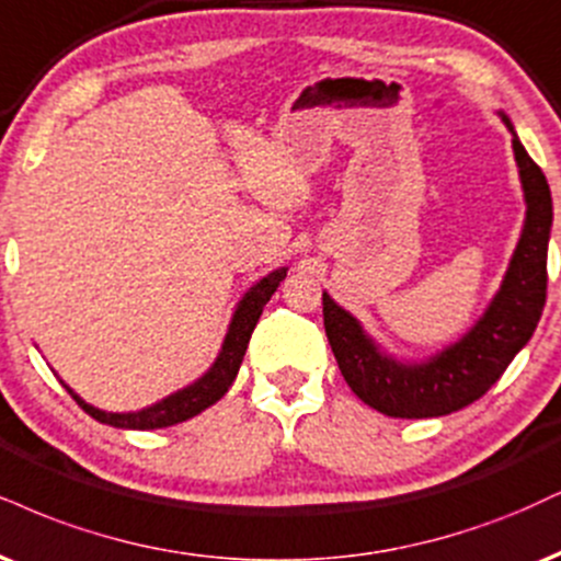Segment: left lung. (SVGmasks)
Listing matches in <instances>:
<instances>
[{"label":"left lung","instance_id":"8db88e82","mask_svg":"<svg viewBox=\"0 0 561 561\" xmlns=\"http://www.w3.org/2000/svg\"><path fill=\"white\" fill-rule=\"evenodd\" d=\"M512 133V151L525 195V225L502 287L483 316L455 345L423 363H402L383 353L353 313L323 293V329L350 389L368 408L389 417H438L468 408L499 381L536 332L546 302V253L551 238V191L541 167Z\"/></svg>","mask_w":561,"mask_h":561}]
</instances>
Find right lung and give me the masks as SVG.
<instances>
[{
  "label": "right lung",
  "mask_w": 561,
  "mask_h": 561,
  "mask_svg": "<svg viewBox=\"0 0 561 561\" xmlns=\"http://www.w3.org/2000/svg\"><path fill=\"white\" fill-rule=\"evenodd\" d=\"M285 276H287V268L282 266L255 282V285L242 295L238 308H234L227 336L225 342H221V350L219 355H216L214 366L208 368L198 381H193L191 387L174 391V394L164 397V400L151 404V408L138 410V413H106V410H99L93 408V404H88L83 397H78L65 381L62 387L70 391L72 400H76L88 415L114 428H130V431L167 428V426H174V423L187 421V417L204 413L206 408H211L214 402H219L221 397H225V391L232 387L234 376H238L240 370L242 357H245L248 342H251L255 323H259L263 313V306L272 300V295L276 293V287H279V282L285 279Z\"/></svg>",
  "instance_id": "1"
}]
</instances>
